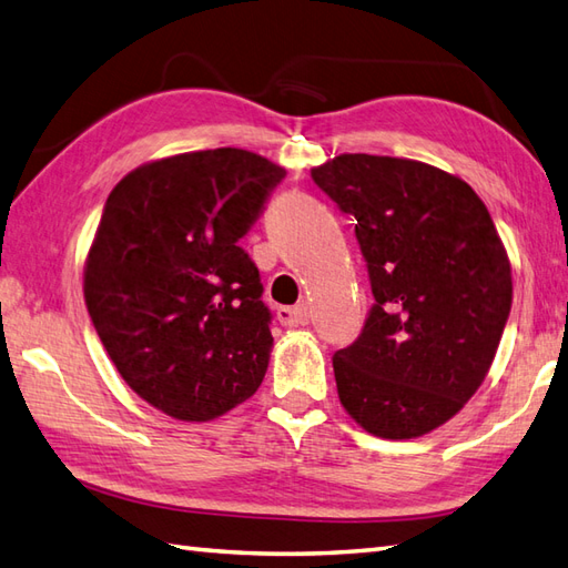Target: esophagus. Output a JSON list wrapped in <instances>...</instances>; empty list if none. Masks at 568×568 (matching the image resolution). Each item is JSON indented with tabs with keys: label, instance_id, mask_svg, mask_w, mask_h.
<instances>
[{
	"label": "esophagus",
	"instance_id": "34e87169",
	"mask_svg": "<svg viewBox=\"0 0 568 568\" xmlns=\"http://www.w3.org/2000/svg\"><path fill=\"white\" fill-rule=\"evenodd\" d=\"M276 318L284 327H298V325H306L311 318V311L306 304H298V306H282L276 308Z\"/></svg>",
	"mask_w": 568,
	"mask_h": 568
}]
</instances>
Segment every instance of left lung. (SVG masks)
<instances>
[{
  "mask_svg": "<svg viewBox=\"0 0 568 568\" xmlns=\"http://www.w3.org/2000/svg\"><path fill=\"white\" fill-rule=\"evenodd\" d=\"M355 216L374 306L333 357L337 396L369 435L433 433L484 384L513 304L494 219L457 174L408 158L343 153L311 170Z\"/></svg>",
  "mask_w": 568,
  "mask_h": 568,
  "instance_id": "8db88e82",
  "label": "left lung"
}]
</instances>
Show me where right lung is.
<instances>
[{
    "instance_id": "add662e5",
    "label": "right lung",
    "mask_w": 568,
    "mask_h": 568,
    "mask_svg": "<svg viewBox=\"0 0 568 568\" xmlns=\"http://www.w3.org/2000/svg\"><path fill=\"white\" fill-rule=\"evenodd\" d=\"M284 168L241 148L160 158L111 189L84 260V304L123 382L206 423L260 388L274 337L237 241Z\"/></svg>"
}]
</instances>
